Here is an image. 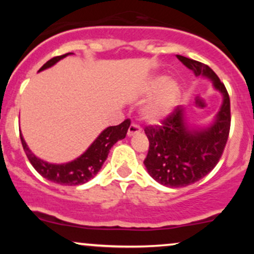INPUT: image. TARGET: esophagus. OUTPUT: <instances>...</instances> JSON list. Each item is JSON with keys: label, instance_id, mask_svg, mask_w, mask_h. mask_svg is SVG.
I'll list each match as a JSON object with an SVG mask.
<instances>
[{"label": "esophagus", "instance_id": "obj_1", "mask_svg": "<svg viewBox=\"0 0 254 254\" xmlns=\"http://www.w3.org/2000/svg\"><path fill=\"white\" fill-rule=\"evenodd\" d=\"M139 132H141V127L136 123H131L129 129H127V136H133Z\"/></svg>", "mask_w": 254, "mask_h": 254}]
</instances>
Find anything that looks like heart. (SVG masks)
<instances>
[{
    "label": "heart",
    "instance_id": "b5f03b06",
    "mask_svg": "<svg viewBox=\"0 0 254 254\" xmlns=\"http://www.w3.org/2000/svg\"><path fill=\"white\" fill-rule=\"evenodd\" d=\"M147 94L154 97L143 109V116L149 122H159L165 118L176 105L179 97V86L176 81L165 76H156L150 81Z\"/></svg>",
    "mask_w": 254,
    "mask_h": 254
}]
</instances>
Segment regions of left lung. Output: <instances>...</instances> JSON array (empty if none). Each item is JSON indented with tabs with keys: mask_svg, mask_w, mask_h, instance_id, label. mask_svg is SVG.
Wrapping results in <instances>:
<instances>
[{
	"mask_svg": "<svg viewBox=\"0 0 254 254\" xmlns=\"http://www.w3.org/2000/svg\"><path fill=\"white\" fill-rule=\"evenodd\" d=\"M194 72L214 81L223 94V104L214 125L205 130L189 131L184 125L183 109L177 106L161 123L148 125L144 132L149 149L144 165L157 183L168 188H184L210 173L222 156L230 130V100L224 84L209 65L177 55Z\"/></svg>",
	"mask_w": 254,
	"mask_h": 254,
	"instance_id": "1",
	"label": "left lung"
}]
</instances>
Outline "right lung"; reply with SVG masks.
<instances>
[{
	"mask_svg": "<svg viewBox=\"0 0 254 254\" xmlns=\"http://www.w3.org/2000/svg\"><path fill=\"white\" fill-rule=\"evenodd\" d=\"M70 54V52H69ZM69 54L62 55V56H56L48 61L40 70H44L46 68H50L55 63L62 60L63 57L68 56ZM131 121L129 118L125 119L123 123L115 127H107L103 132L99 135V137L93 142L92 145L87 149L80 157H77L74 161L68 162L64 165H52L43 160L38 159L32 154V151L28 149L27 144L24 141V137L20 133V139H21L22 147L27 155V159L30 160L31 165L33 166L40 176L45 179L50 180L52 183L61 184V185H80V184L87 183L92 179L95 174L100 171L101 166L109 155L111 147L119 141L123 139L127 136V129H129Z\"/></svg>",
	"mask_w": 254,
	"mask_h": 254,
	"instance_id": "add662e5",
	"label": "right lung"
}]
</instances>
